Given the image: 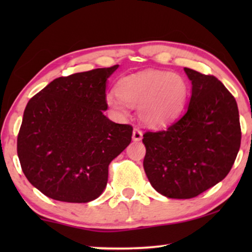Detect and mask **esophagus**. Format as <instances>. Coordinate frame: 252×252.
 Returning <instances> with one entry per match:
<instances>
[{
  "label": "esophagus",
  "mask_w": 252,
  "mask_h": 252,
  "mask_svg": "<svg viewBox=\"0 0 252 252\" xmlns=\"http://www.w3.org/2000/svg\"><path fill=\"white\" fill-rule=\"evenodd\" d=\"M142 130H141L140 128H134L133 129V140L134 141H140L141 139H142Z\"/></svg>",
  "instance_id": "obj_1"
}]
</instances>
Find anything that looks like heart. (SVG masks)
<instances>
[{
    "label": "heart",
    "instance_id": "obj_1",
    "mask_svg": "<svg viewBox=\"0 0 252 252\" xmlns=\"http://www.w3.org/2000/svg\"><path fill=\"white\" fill-rule=\"evenodd\" d=\"M188 84L179 73L148 70L124 77L117 82V95L109 94L106 102L119 113H126L125 103L139 106V117L146 125L161 127L177 118L188 97Z\"/></svg>",
    "mask_w": 252,
    "mask_h": 252
}]
</instances>
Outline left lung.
Masks as SVG:
<instances>
[{
    "label": "left lung",
    "mask_w": 252,
    "mask_h": 252,
    "mask_svg": "<svg viewBox=\"0 0 252 252\" xmlns=\"http://www.w3.org/2000/svg\"><path fill=\"white\" fill-rule=\"evenodd\" d=\"M191 97L182 118L166 129L146 132L143 167L168 198H192L229 173L241 146L239 109L215 75L185 67Z\"/></svg>",
    "instance_id": "1"
}]
</instances>
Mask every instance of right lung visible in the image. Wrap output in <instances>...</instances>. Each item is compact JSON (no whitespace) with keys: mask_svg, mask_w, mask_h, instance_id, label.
<instances>
[{"mask_svg":"<svg viewBox=\"0 0 252 252\" xmlns=\"http://www.w3.org/2000/svg\"><path fill=\"white\" fill-rule=\"evenodd\" d=\"M118 66L60 77L27 103L17 154L27 180L48 197L68 203L97 198L109 164L132 141V126L103 113L106 80Z\"/></svg>","mask_w":252,"mask_h":252,"instance_id":"add662e5","label":"right lung"}]
</instances>
